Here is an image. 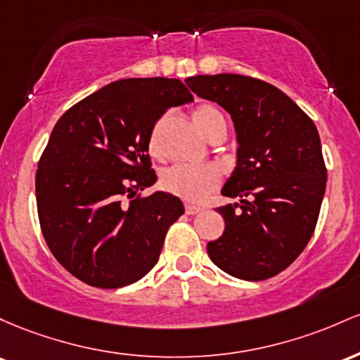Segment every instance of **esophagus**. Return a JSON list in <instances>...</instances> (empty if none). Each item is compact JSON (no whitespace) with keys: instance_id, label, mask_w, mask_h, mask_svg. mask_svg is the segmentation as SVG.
I'll use <instances>...</instances> for the list:
<instances>
[{"instance_id":"esophagus-1","label":"esophagus","mask_w":360,"mask_h":360,"mask_svg":"<svg viewBox=\"0 0 360 360\" xmlns=\"http://www.w3.org/2000/svg\"><path fill=\"white\" fill-rule=\"evenodd\" d=\"M202 211V209L199 207V205H193V204H185V212L191 214V216H193V214H199Z\"/></svg>"}]
</instances>
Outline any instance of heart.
I'll use <instances>...</instances> for the list:
<instances>
[{"instance_id":"b5f03b06","label":"heart","mask_w":360,"mask_h":360,"mask_svg":"<svg viewBox=\"0 0 360 360\" xmlns=\"http://www.w3.org/2000/svg\"><path fill=\"white\" fill-rule=\"evenodd\" d=\"M193 122L200 134L209 139L219 129H226V117L216 105L205 103L197 107L193 112ZM165 119L156 122L149 137V149L158 155L161 149V132H163ZM163 191L188 202H199L212 192L219 184V173L212 167H192V165H173L165 169L160 180Z\"/></svg>"}]
</instances>
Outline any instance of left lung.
Segmentation results:
<instances>
[{
  "label": "left lung",
  "instance_id": "left-lung-1",
  "mask_svg": "<svg viewBox=\"0 0 360 360\" xmlns=\"http://www.w3.org/2000/svg\"><path fill=\"white\" fill-rule=\"evenodd\" d=\"M187 84L224 108L236 132V167L217 207L224 233L209 241L211 260L229 276L264 281L288 269L306 248L326 187L318 129L292 100L250 76L199 75Z\"/></svg>",
  "mask_w": 360,
  "mask_h": 360
}]
</instances>
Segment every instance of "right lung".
<instances>
[{
    "label": "right lung",
    "mask_w": 360,
    "mask_h": 360,
    "mask_svg": "<svg viewBox=\"0 0 360 360\" xmlns=\"http://www.w3.org/2000/svg\"><path fill=\"white\" fill-rule=\"evenodd\" d=\"M191 102L180 79L126 78L72 105L52 129L35 176L40 228L56 260L84 284L124 288L158 262L184 204L161 191L134 195L156 181L148 156L156 120Z\"/></svg>",
    "instance_id": "add662e5"
}]
</instances>
